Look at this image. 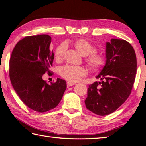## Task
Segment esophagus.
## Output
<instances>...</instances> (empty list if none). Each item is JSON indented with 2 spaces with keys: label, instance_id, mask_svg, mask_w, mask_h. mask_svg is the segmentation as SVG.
<instances>
[{
  "label": "esophagus",
  "instance_id": "esophagus-1",
  "mask_svg": "<svg viewBox=\"0 0 146 146\" xmlns=\"http://www.w3.org/2000/svg\"><path fill=\"white\" fill-rule=\"evenodd\" d=\"M67 87H70V86H73L74 85L73 83H71V82H67Z\"/></svg>",
  "mask_w": 146,
  "mask_h": 146
}]
</instances>
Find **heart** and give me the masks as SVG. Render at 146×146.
<instances>
[{"mask_svg":"<svg viewBox=\"0 0 146 146\" xmlns=\"http://www.w3.org/2000/svg\"><path fill=\"white\" fill-rule=\"evenodd\" d=\"M76 50L83 56H87L89 68L92 70H98L105 64V58L102 54L95 52V48L92 43L85 39H80L74 43ZM66 45L64 43L59 45L54 52V58L57 61H62L64 56ZM86 70L83 66L66 65L60 69V74L63 78L70 82H78L82 77L85 76Z\"/></svg>","mask_w":146,"mask_h":146,"instance_id":"heart-1","label":"heart"}]
</instances>
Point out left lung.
<instances>
[{"instance_id": "left-lung-1", "label": "left lung", "mask_w": 146, "mask_h": 146, "mask_svg": "<svg viewBox=\"0 0 146 146\" xmlns=\"http://www.w3.org/2000/svg\"><path fill=\"white\" fill-rule=\"evenodd\" d=\"M105 64L89 85L85 103L87 109L98 115L114 112L131 93L137 71L134 48L123 39H111L106 42Z\"/></svg>"}]
</instances>
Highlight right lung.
I'll return each mask as SVG.
<instances>
[{
	"mask_svg": "<svg viewBox=\"0 0 146 146\" xmlns=\"http://www.w3.org/2000/svg\"><path fill=\"white\" fill-rule=\"evenodd\" d=\"M48 35L27 36L15 45L9 61V76L14 90L27 107L38 112L53 109L66 89L65 80L48 84L42 79L52 66L54 53Z\"/></svg>",
	"mask_w": 146,
	"mask_h": 146,
	"instance_id": "right-lung-1",
	"label": "right lung"
}]
</instances>
